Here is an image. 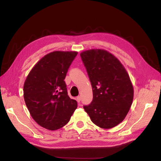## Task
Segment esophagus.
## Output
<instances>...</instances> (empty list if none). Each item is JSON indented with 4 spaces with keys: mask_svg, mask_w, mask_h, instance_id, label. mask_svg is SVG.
Segmentation results:
<instances>
[{
    "mask_svg": "<svg viewBox=\"0 0 161 161\" xmlns=\"http://www.w3.org/2000/svg\"><path fill=\"white\" fill-rule=\"evenodd\" d=\"M76 100H77V102H80V101H81V97L80 96H78V97H76Z\"/></svg>",
    "mask_w": 161,
    "mask_h": 161,
    "instance_id": "obj_1",
    "label": "esophagus"
}]
</instances>
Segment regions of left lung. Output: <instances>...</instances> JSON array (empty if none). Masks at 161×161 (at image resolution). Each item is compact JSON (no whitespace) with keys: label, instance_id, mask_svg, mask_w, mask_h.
Segmentation results:
<instances>
[{"label":"left lung","instance_id":"obj_1","mask_svg":"<svg viewBox=\"0 0 161 161\" xmlns=\"http://www.w3.org/2000/svg\"><path fill=\"white\" fill-rule=\"evenodd\" d=\"M80 56L93 94L84 110L99 127H115L124 120L133 102V87L127 71L117 57L104 49L85 50Z\"/></svg>","mask_w":161,"mask_h":161}]
</instances>
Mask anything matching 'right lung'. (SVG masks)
Listing matches in <instances>:
<instances>
[{"mask_svg":"<svg viewBox=\"0 0 161 161\" xmlns=\"http://www.w3.org/2000/svg\"><path fill=\"white\" fill-rule=\"evenodd\" d=\"M77 51H54L47 54L30 70L23 85V97L37 124L54 131L66 125L77 107L68 96L64 81Z\"/></svg>","mask_w":161,"mask_h":161,"instance_id":"add662e5","label":"right lung"}]
</instances>
